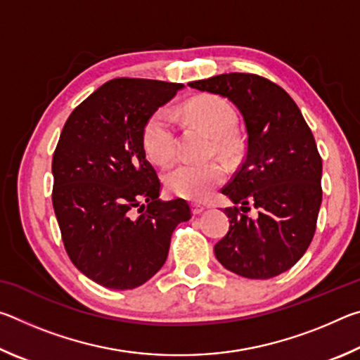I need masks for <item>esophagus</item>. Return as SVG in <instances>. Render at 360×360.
<instances>
[{
	"mask_svg": "<svg viewBox=\"0 0 360 360\" xmlns=\"http://www.w3.org/2000/svg\"><path fill=\"white\" fill-rule=\"evenodd\" d=\"M206 208L203 205H198V203H192V212L195 216H198V214H202V212L205 211Z\"/></svg>",
	"mask_w": 360,
	"mask_h": 360,
	"instance_id": "obj_1",
	"label": "esophagus"
}]
</instances>
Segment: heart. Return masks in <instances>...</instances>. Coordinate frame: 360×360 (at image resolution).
<instances>
[{"mask_svg": "<svg viewBox=\"0 0 360 360\" xmlns=\"http://www.w3.org/2000/svg\"><path fill=\"white\" fill-rule=\"evenodd\" d=\"M184 114L195 124L202 127L216 138V148L224 155L235 152L231 139L236 127L235 108L216 95H203L193 98L184 106ZM178 127L174 114L168 108H158L146 120L143 129V146L150 160L165 165L176 154ZM227 176V168L222 162L211 160L205 163L179 162L165 174V186L173 195L200 202L221 186Z\"/></svg>", "mask_w": 360, "mask_h": 360, "instance_id": "1", "label": "heart"}]
</instances>
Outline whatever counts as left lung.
I'll return each mask as SVG.
<instances>
[{
	"label": "left lung",
	"instance_id": "8db88e82",
	"mask_svg": "<svg viewBox=\"0 0 360 360\" xmlns=\"http://www.w3.org/2000/svg\"><path fill=\"white\" fill-rule=\"evenodd\" d=\"M229 98L246 127V155L222 193L229 233L217 260L236 275L268 279L294 266L311 243L322 202V158L300 109L284 89L251 72H229L188 84ZM251 207L259 216L251 219Z\"/></svg>",
	"mask_w": 360,
	"mask_h": 360
}]
</instances>
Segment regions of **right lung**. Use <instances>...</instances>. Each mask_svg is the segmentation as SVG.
Segmentation results:
<instances>
[{"mask_svg": "<svg viewBox=\"0 0 360 360\" xmlns=\"http://www.w3.org/2000/svg\"><path fill=\"white\" fill-rule=\"evenodd\" d=\"M182 84L117 77L75 108L52 158V203L72 264L109 289H135L165 264L178 224L192 217L146 158L143 129Z\"/></svg>", "mask_w": 360, "mask_h": 360, "instance_id": "add662e5", "label": "right lung"}]
</instances>
